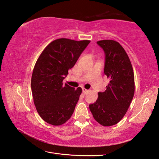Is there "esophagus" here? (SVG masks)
<instances>
[{
	"label": "esophagus",
	"mask_w": 159,
	"mask_h": 159,
	"mask_svg": "<svg viewBox=\"0 0 159 159\" xmlns=\"http://www.w3.org/2000/svg\"><path fill=\"white\" fill-rule=\"evenodd\" d=\"M83 92L84 94H86V93H87L88 92H89V90L86 89L85 88H83Z\"/></svg>",
	"instance_id": "1"
}]
</instances>
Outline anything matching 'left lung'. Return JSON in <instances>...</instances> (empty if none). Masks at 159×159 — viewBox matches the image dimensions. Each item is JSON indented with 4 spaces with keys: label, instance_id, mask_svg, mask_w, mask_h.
<instances>
[{
    "label": "left lung",
    "instance_id": "left-lung-1",
    "mask_svg": "<svg viewBox=\"0 0 159 159\" xmlns=\"http://www.w3.org/2000/svg\"><path fill=\"white\" fill-rule=\"evenodd\" d=\"M105 53L104 74L110 80L104 92L89 109L94 119L102 126L117 124L126 114L135 92L134 70L128 55L119 43L113 40L97 42Z\"/></svg>",
    "mask_w": 159,
    "mask_h": 159
}]
</instances>
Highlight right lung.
Returning a JSON list of instances; mask_svg holds the SVG:
<instances>
[{
    "mask_svg": "<svg viewBox=\"0 0 159 159\" xmlns=\"http://www.w3.org/2000/svg\"><path fill=\"white\" fill-rule=\"evenodd\" d=\"M90 40L59 39L48 45L36 61L31 79L32 97L40 116L54 126L64 124L75 111L82 93L63 80Z\"/></svg>",
    "mask_w": 159,
    "mask_h": 159,
    "instance_id": "add662e5",
    "label": "right lung"
}]
</instances>
